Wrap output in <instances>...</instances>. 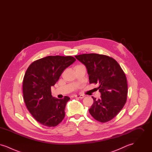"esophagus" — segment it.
<instances>
[{
    "label": "esophagus",
    "mask_w": 152,
    "mask_h": 152,
    "mask_svg": "<svg viewBox=\"0 0 152 152\" xmlns=\"http://www.w3.org/2000/svg\"><path fill=\"white\" fill-rule=\"evenodd\" d=\"M75 97H77V98H79V99H83L85 97V96L83 94H76V95H75Z\"/></svg>",
    "instance_id": "obj_1"
}]
</instances>
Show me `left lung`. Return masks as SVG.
Masks as SVG:
<instances>
[{
  "mask_svg": "<svg viewBox=\"0 0 152 152\" xmlns=\"http://www.w3.org/2000/svg\"><path fill=\"white\" fill-rule=\"evenodd\" d=\"M87 67L89 83L98 84L101 93L89 113L98 121L105 123L113 119L123 109L127 99L128 84L125 74L113 58L97 53L75 56Z\"/></svg>",
  "mask_w": 152,
  "mask_h": 152,
  "instance_id": "left-lung-1",
  "label": "left lung"
}]
</instances>
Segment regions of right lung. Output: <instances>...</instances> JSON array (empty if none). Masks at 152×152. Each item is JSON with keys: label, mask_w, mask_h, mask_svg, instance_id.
<instances>
[{"label": "right lung", "mask_w": 152, "mask_h": 152, "mask_svg": "<svg viewBox=\"0 0 152 152\" xmlns=\"http://www.w3.org/2000/svg\"><path fill=\"white\" fill-rule=\"evenodd\" d=\"M75 61L72 56H48L34 61L26 72L23 81L24 100L32 116L44 126H56L65 117V106L70 98H54L51 87Z\"/></svg>", "instance_id": "obj_1"}]
</instances>
